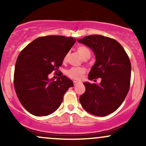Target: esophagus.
I'll return each mask as SVG.
<instances>
[{
	"label": "esophagus",
	"mask_w": 146,
	"mask_h": 146,
	"mask_svg": "<svg viewBox=\"0 0 146 146\" xmlns=\"http://www.w3.org/2000/svg\"><path fill=\"white\" fill-rule=\"evenodd\" d=\"M81 82H78V81H73V84H74V85L75 86V85L78 84H80Z\"/></svg>",
	"instance_id": "esophagus-1"
}]
</instances>
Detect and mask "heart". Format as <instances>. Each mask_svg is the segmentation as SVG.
I'll list each match as a JSON object with an SVG mask.
<instances>
[{
  "instance_id": "b5f03b06",
  "label": "heart",
  "mask_w": 146,
  "mask_h": 146,
  "mask_svg": "<svg viewBox=\"0 0 146 146\" xmlns=\"http://www.w3.org/2000/svg\"><path fill=\"white\" fill-rule=\"evenodd\" d=\"M77 51H78L79 55L81 56V58L84 60H88L90 56H91L90 50L87 46H84V45H80V46H78L77 47ZM67 58L68 54H66L64 56V61H66ZM66 73L70 78L74 79V80H80L85 73V69L83 68L73 67L66 71Z\"/></svg>"
}]
</instances>
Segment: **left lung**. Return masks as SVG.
<instances>
[{"label":"left lung","instance_id":"8db88e82","mask_svg":"<svg viewBox=\"0 0 146 146\" xmlns=\"http://www.w3.org/2000/svg\"><path fill=\"white\" fill-rule=\"evenodd\" d=\"M94 53L96 61L88 79L101 78L100 84L84 82L86 90L80 97L84 109L92 115L105 117L116 110L128 93L131 64L124 48L112 38L93 35L77 39Z\"/></svg>","mask_w":146,"mask_h":146}]
</instances>
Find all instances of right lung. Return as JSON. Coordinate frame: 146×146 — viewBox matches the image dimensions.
I'll use <instances>...</instances> for the list:
<instances>
[{"instance_id":"1","label":"right lung","mask_w":146,"mask_h":146,"mask_svg":"<svg viewBox=\"0 0 146 146\" xmlns=\"http://www.w3.org/2000/svg\"><path fill=\"white\" fill-rule=\"evenodd\" d=\"M76 39L63 36L40 37L20 53L14 70V84L20 102L29 113L47 116L60 107L72 80L62 73L55 81L48 75L58 71Z\"/></svg>"}]
</instances>
